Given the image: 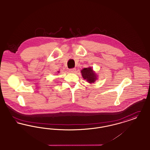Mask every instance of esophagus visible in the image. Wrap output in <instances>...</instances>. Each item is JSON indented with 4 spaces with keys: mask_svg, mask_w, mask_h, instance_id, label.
Wrapping results in <instances>:
<instances>
[{
    "mask_svg": "<svg viewBox=\"0 0 150 150\" xmlns=\"http://www.w3.org/2000/svg\"><path fill=\"white\" fill-rule=\"evenodd\" d=\"M75 71H76V69H75V68H73V69H71L69 70V71L71 72H72V73H73V72H75Z\"/></svg>",
    "mask_w": 150,
    "mask_h": 150,
    "instance_id": "esophagus-1",
    "label": "esophagus"
}]
</instances>
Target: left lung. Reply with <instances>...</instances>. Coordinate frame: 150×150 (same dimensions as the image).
Segmentation results:
<instances>
[{
    "label": "left lung",
    "mask_w": 150,
    "mask_h": 150,
    "mask_svg": "<svg viewBox=\"0 0 150 150\" xmlns=\"http://www.w3.org/2000/svg\"><path fill=\"white\" fill-rule=\"evenodd\" d=\"M81 72L83 78L84 79L87 80V81L89 83H94L97 79L96 74L93 71L91 67L83 69L81 71Z\"/></svg>",
    "instance_id": "8db88e82"
}]
</instances>
